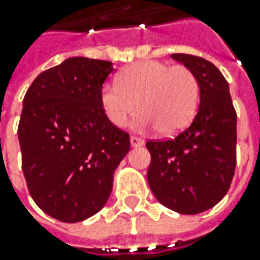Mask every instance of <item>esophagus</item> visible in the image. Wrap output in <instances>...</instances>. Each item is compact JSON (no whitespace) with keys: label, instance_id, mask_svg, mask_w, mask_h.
Instances as JSON below:
<instances>
[{"label":"esophagus","instance_id":"34e87169","mask_svg":"<svg viewBox=\"0 0 260 260\" xmlns=\"http://www.w3.org/2000/svg\"><path fill=\"white\" fill-rule=\"evenodd\" d=\"M130 145H132V147H139V146L145 145V140L137 137V136H132L130 137Z\"/></svg>","mask_w":260,"mask_h":260}]
</instances>
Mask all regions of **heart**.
Masks as SVG:
<instances>
[{
	"label": "heart",
	"mask_w": 260,
	"mask_h": 260,
	"mask_svg": "<svg viewBox=\"0 0 260 260\" xmlns=\"http://www.w3.org/2000/svg\"><path fill=\"white\" fill-rule=\"evenodd\" d=\"M200 103V84L184 65L169 66L159 60H142L123 69L115 84H104L100 104L108 121L124 127L142 111L139 128L155 125L160 135H174L189 124Z\"/></svg>",
	"instance_id": "b5f03b06"
}]
</instances>
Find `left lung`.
I'll use <instances>...</instances> for the list:
<instances>
[{
  "mask_svg": "<svg viewBox=\"0 0 260 260\" xmlns=\"http://www.w3.org/2000/svg\"><path fill=\"white\" fill-rule=\"evenodd\" d=\"M200 84V107L191 125L169 140L146 143L152 160L147 182L162 205L179 214L213 208L227 194L236 169V115L229 84L203 57L174 53Z\"/></svg>",
  "mask_w": 260,
  "mask_h": 260,
  "instance_id": "1",
  "label": "left lung"
}]
</instances>
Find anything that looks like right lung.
Here are the masks:
<instances>
[{
	"mask_svg": "<svg viewBox=\"0 0 260 260\" xmlns=\"http://www.w3.org/2000/svg\"><path fill=\"white\" fill-rule=\"evenodd\" d=\"M113 63L69 57L33 81L23 100L18 142L28 192L46 214L78 223L110 198L128 133L103 113L100 91Z\"/></svg>",
	"mask_w": 260,
	"mask_h": 260,
	"instance_id": "right-lung-1",
	"label": "right lung"
}]
</instances>
